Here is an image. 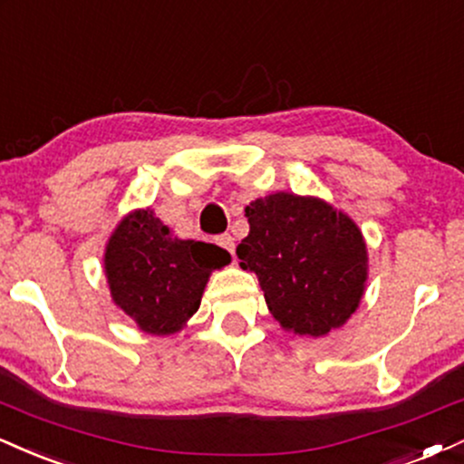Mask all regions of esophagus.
<instances>
[{
    "mask_svg": "<svg viewBox=\"0 0 464 464\" xmlns=\"http://www.w3.org/2000/svg\"><path fill=\"white\" fill-rule=\"evenodd\" d=\"M217 245L223 249H227V252L234 254V238L230 234H221V237H217Z\"/></svg>",
    "mask_w": 464,
    "mask_h": 464,
    "instance_id": "1",
    "label": "esophagus"
}]
</instances>
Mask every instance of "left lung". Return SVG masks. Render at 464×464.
<instances>
[{"instance_id": "1", "label": "left lung", "mask_w": 464, "mask_h": 464, "mask_svg": "<svg viewBox=\"0 0 464 464\" xmlns=\"http://www.w3.org/2000/svg\"><path fill=\"white\" fill-rule=\"evenodd\" d=\"M241 269L258 276L269 313L299 336H325L356 313L367 285V245L345 212L319 198L274 193L245 208Z\"/></svg>"}]
</instances>
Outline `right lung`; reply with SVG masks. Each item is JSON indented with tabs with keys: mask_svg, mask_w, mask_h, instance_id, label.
<instances>
[{
	"mask_svg": "<svg viewBox=\"0 0 464 464\" xmlns=\"http://www.w3.org/2000/svg\"><path fill=\"white\" fill-rule=\"evenodd\" d=\"M230 260L217 245L171 237L154 210L140 208L114 227L103 269L112 302L147 334L167 336L198 313L210 274Z\"/></svg>",
	"mask_w": 464,
	"mask_h": 464,
	"instance_id": "obj_1",
	"label": "right lung"
}]
</instances>
